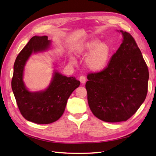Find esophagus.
Returning a JSON list of instances; mask_svg holds the SVG:
<instances>
[{
  "mask_svg": "<svg viewBox=\"0 0 156 156\" xmlns=\"http://www.w3.org/2000/svg\"><path fill=\"white\" fill-rule=\"evenodd\" d=\"M79 81H80V82L82 84H84L85 81H86V78H85V76H83V75L81 76V77H79Z\"/></svg>",
  "mask_w": 156,
  "mask_h": 156,
  "instance_id": "34e87169",
  "label": "esophagus"
}]
</instances>
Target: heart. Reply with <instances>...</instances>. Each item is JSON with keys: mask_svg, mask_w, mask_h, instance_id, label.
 <instances>
[{"mask_svg": "<svg viewBox=\"0 0 156 156\" xmlns=\"http://www.w3.org/2000/svg\"><path fill=\"white\" fill-rule=\"evenodd\" d=\"M86 65L92 71H98L105 68L108 62L110 48L105 43H100L98 39H92L86 43L80 49L81 53H87Z\"/></svg>", "mask_w": 156, "mask_h": 156, "instance_id": "heart-1", "label": "heart"}]
</instances>
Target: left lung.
Listing matches in <instances>:
<instances>
[{
  "mask_svg": "<svg viewBox=\"0 0 156 156\" xmlns=\"http://www.w3.org/2000/svg\"><path fill=\"white\" fill-rule=\"evenodd\" d=\"M123 40L107 67L89 73L85 84L93 114L103 122H126L140 108L147 93L149 71L133 37L120 30Z\"/></svg>",
  "mask_w": 156,
  "mask_h": 156,
  "instance_id": "obj_1",
  "label": "left lung"
}]
</instances>
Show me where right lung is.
<instances>
[{"label": "right lung", "mask_w": 156, "mask_h": 156, "mask_svg": "<svg viewBox=\"0 0 156 156\" xmlns=\"http://www.w3.org/2000/svg\"><path fill=\"white\" fill-rule=\"evenodd\" d=\"M50 41L47 36H34L20 52L14 64L12 89L19 109L24 118L38 124L56 122L63 115L67 99L80 82L75 77H67L57 72L46 90L31 93L23 81V69L32 53L46 50Z\"/></svg>", "instance_id": "right-lung-1"}]
</instances>
